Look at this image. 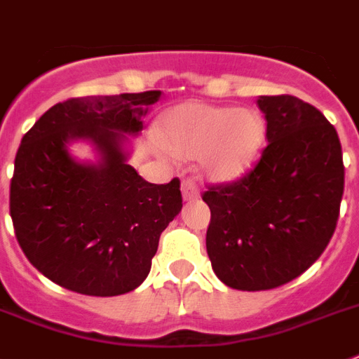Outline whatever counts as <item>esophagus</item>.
<instances>
[{"label": "esophagus", "instance_id": "esophagus-1", "mask_svg": "<svg viewBox=\"0 0 359 359\" xmlns=\"http://www.w3.org/2000/svg\"><path fill=\"white\" fill-rule=\"evenodd\" d=\"M182 194L183 200H194V198L200 196V191H198L196 183L192 182V180H183L182 183Z\"/></svg>", "mask_w": 359, "mask_h": 359}]
</instances>
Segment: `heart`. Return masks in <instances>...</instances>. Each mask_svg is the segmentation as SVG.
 Instances as JSON below:
<instances>
[{
	"label": "heart",
	"instance_id": "b5f03b06",
	"mask_svg": "<svg viewBox=\"0 0 359 359\" xmlns=\"http://www.w3.org/2000/svg\"><path fill=\"white\" fill-rule=\"evenodd\" d=\"M161 135L176 156H203L207 172L216 180H229L244 172L259 152L266 124L255 109L182 104L165 114Z\"/></svg>",
	"mask_w": 359,
	"mask_h": 359
}]
</instances>
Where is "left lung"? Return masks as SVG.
Here are the masks:
<instances>
[{
  "label": "left lung",
  "instance_id": "1",
  "mask_svg": "<svg viewBox=\"0 0 359 359\" xmlns=\"http://www.w3.org/2000/svg\"><path fill=\"white\" fill-rule=\"evenodd\" d=\"M268 147L250 172L209 185L207 255L229 288L260 292L297 279L336 231L345 187L341 143L327 117L292 95L257 100Z\"/></svg>",
  "mask_w": 359,
  "mask_h": 359
}]
</instances>
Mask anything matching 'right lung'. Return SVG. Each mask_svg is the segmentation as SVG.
Listing matches in <instances>:
<instances>
[{"label": "right lung", "instance_id": "obj_1", "mask_svg": "<svg viewBox=\"0 0 359 359\" xmlns=\"http://www.w3.org/2000/svg\"><path fill=\"white\" fill-rule=\"evenodd\" d=\"M161 91L67 99L23 135L11 180V218L34 268L62 288L114 297L147 279L159 236L182 211L180 180L148 183L126 163L124 133L143 130ZM88 138L97 165L70 158Z\"/></svg>", "mask_w": 359, "mask_h": 359}]
</instances>
